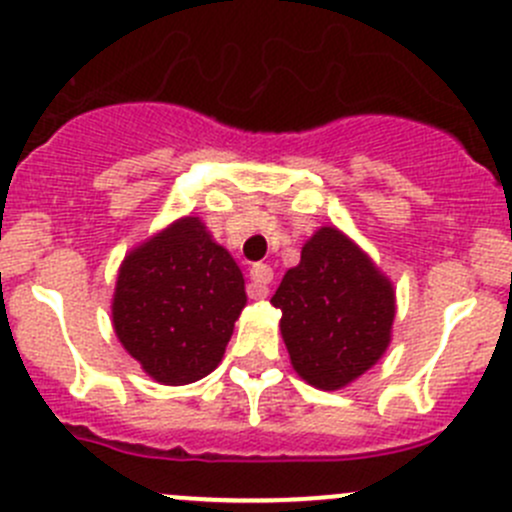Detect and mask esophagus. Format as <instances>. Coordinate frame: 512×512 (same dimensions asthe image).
<instances>
[{"instance_id": "1", "label": "esophagus", "mask_w": 512, "mask_h": 512, "mask_svg": "<svg viewBox=\"0 0 512 512\" xmlns=\"http://www.w3.org/2000/svg\"><path fill=\"white\" fill-rule=\"evenodd\" d=\"M272 277H275V272H272L270 265H265V262H257V265H252L250 270V280H252V287H250V297L255 299H262L270 294V282Z\"/></svg>"}]
</instances>
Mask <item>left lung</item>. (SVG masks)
I'll list each match as a JSON object with an SVG mask.
<instances>
[{"label": "left lung", "instance_id": "obj_1", "mask_svg": "<svg viewBox=\"0 0 512 512\" xmlns=\"http://www.w3.org/2000/svg\"><path fill=\"white\" fill-rule=\"evenodd\" d=\"M294 371L337 391L381 359L391 342L396 294L366 252L337 227H322L302 247L270 299Z\"/></svg>", "mask_w": 512, "mask_h": 512}]
</instances>
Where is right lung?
I'll return each mask as SVG.
<instances>
[{
  "instance_id": "obj_1",
  "label": "right lung",
  "mask_w": 512,
  "mask_h": 512,
  "mask_svg": "<svg viewBox=\"0 0 512 512\" xmlns=\"http://www.w3.org/2000/svg\"><path fill=\"white\" fill-rule=\"evenodd\" d=\"M245 302L237 262L188 215L126 255L113 292V329L151 379L193 384L220 364Z\"/></svg>"
}]
</instances>
